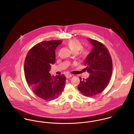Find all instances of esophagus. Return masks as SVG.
<instances>
[{
    "label": "esophagus",
    "mask_w": 134,
    "mask_h": 134,
    "mask_svg": "<svg viewBox=\"0 0 134 134\" xmlns=\"http://www.w3.org/2000/svg\"><path fill=\"white\" fill-rule=\"evenodd\" d=\"M72 76V75L71 74H67L65 75V77H66V78H69L70 77Z\"/></svg>",
    "instance_id": "34e87169"
}]
</instances>
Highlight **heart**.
<instances>
[{"label": "heart", "instance_id": "obj_1", "mask_svg": "<svg viewBox=\"0 0 134 134\" xmlns=\"http://www.w3.org/2000/svg\"><path fill=\"white\" fill-rule=\"evenodd\" d=\"M67 45L74 53H77L80 50V55L82 56H86L88 54V51L86 49L82 48V45L81 43L76 39H72L69 41Z\"/></svg>", "mask_w": 134, "mask_h": 134}]
</instances>
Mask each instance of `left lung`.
Wrapping results in <instances>:
<instances>
[{
	"instance_id": "obj_1",
	"label": "left lung",
	"mask_w": 134,
	"mask_h": 134,
	"mask_svg": "<svg viewBox=\"0 0 134 134\" xmlns=\"http://www.w3.org/2000/svg\"><path fill=\"white\" fill-rule=\"evenodd\" d=\"M88 40L93 48L84 65L90 76L83 80L80 78L77 88L84 96L92 97L102 92L108 86L113 72V62L108 49L103 43L96 40Z\"/></svg>"
}]
</instances>
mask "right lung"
I'll return each mask as SVG.
<instances>
[{"instance_id":"add662e5","label":"right lung","mask_w":134,"mask_h":134,"mask_svg":"<svg viewBox=\"0 0 134 134\" xmlns=\"http://www.w3.org/2000/svg\"><path fill=\"white\" fill-rule=\"evenodd\" d=\"M62 40L43 41L33 46L24 62L26 80L34 93L46 100H54L63 91L66 77L62 74L52 76L49 72L55 63V49Z\"/></svg>"}]
</instances>
